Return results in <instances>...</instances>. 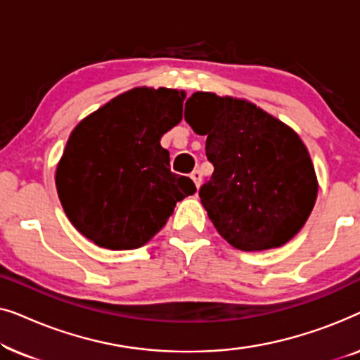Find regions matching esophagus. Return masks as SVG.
<instances>
[{
	"mask_svg": "<svg viewBox=\"0 0 360 360\" xmlns=\"http://www.w3.org/2000/svg\"><path fill=\"white\" fill-rule=\"evenodd\" d=\"M191 180L195 181V185H196V188H200L201 186V172L200 170H193L191 172Z\"/></svg>",
	"mask_w": 360,
	"mask_h": 360,
	"instance_id": "esophagus-1",
	"label": "esophagus"
}]
</instances>
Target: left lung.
I'll use <instances>...</instances> for the list:
<instances>
[{
	"label": "left lung",
	"instance_id": "8db88e82",
	"mask_svg": "<svg viewBox=\"0 0 360 360\" xmlns=\"http://www.w3.org/2000/svg\"><path fill=\"white\" fill-rule=\"evenodd\" d=\"M185 121L206 136L214 172L200 198L216 231L245 252L293 239L318 196L311 157L297 132L254 103L210 91L186 100Z\"/></svg>",
	"mask_w": 360,
	"mask_h": 360
}]
</instances>
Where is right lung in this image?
Wrapping results in <instances>:
<instances>
[{"label": "right lung", "instance_id": "obj_1", "mask_svg": "<svg viewBox=\"0 0 360 360\" xmlns=\"http://www.w3.org/2000/svg\"><path fill=\"white\" fill-rule=\"evenodd\" d=\"M185 91L137 86L112 98L72 131L56 170L62 208L78 233L111 250L149 243L193 195L170 172L162 136L179 124Z\"/></svg>", "mask_w": 360, "mask_h": 360}]
</instances>
